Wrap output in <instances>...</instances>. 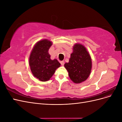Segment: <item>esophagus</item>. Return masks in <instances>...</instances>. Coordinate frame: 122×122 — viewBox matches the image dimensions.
Returning <instances> with one entry per match:
<instances>
[{"mask_svg":"<svg viewBox=\"0 0 122 122\" xmlns=\"http://www.w3.org/2000/svg\"><path fill=\"white\" fill-rule=\"evenodd\" d=\"M60 63H61V64L62 65V66H64V64H65V61H60Z\"/></svg>","mask_w":122,"mask_h":122,"instance_id":"obj_1","label":"esophagus"}]
</instances>
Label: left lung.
<instances>
[{
  "mask_svg": "<svg viewBox=\"0 0 122 122\" xmlns=\"http://www.w3.org/2000/svg\"><path fill=\"white\" fill-rule=\"evenodd\" d=\"M73 49L69 61L65 64V67L71 80L75 83H80L89 76L92 69V60L90 54L82 45L76 44Z\"/></svg>",
  "mask_w": 122,
  "mask_h": 122,
  "instance_id": "obj_1",
  "label": "left lung"
}]
</instances>
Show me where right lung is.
<instances>
[{"mask_svg":"<svg viewBox=\"0 0 122 122\" xmlns=\"http://www.w3.org/2000/svg\"><path fill=\"white\" fill-rule=\"evenodd\" d=\"M52 44L46 39L40 41L35 45L29 57V63L32 74L42 81L49 80L61 65L57 60L50 59L48 50Z\"/></svg>","mask_w":122,"mask_h":122,"instance_id":"1","label":"right lung"}]
</instances>
